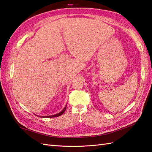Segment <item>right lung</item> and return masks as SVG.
I'll return each mask as SVG.
<instances>
[{
  "label": "right lung",
  "instance_id": "1",
  "mask_svg": "<svg viewBox=\"0 0 152 152\" xmlns=\"http://www.w3.org/2000/svg\"><path fill=\"white\" fill-rule=\"evenodd\" d=\"M66 105L65 106V107L64 108V109L62 111L60 112L59 113H58V114H56V115H48V116H40L41 118H56V117H59V116L62 115L63 113L64 112V111L66 110Z\"/></svg>",
  "mask_w": 152,
  "mask_h": 152
}]
</instances>
